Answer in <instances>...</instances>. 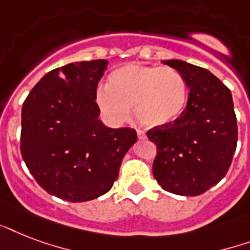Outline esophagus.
<instances>
[{"label":"esophagus","instance_id":"esophagus-1","mask_svg":"<svg viewBox=\"0 0 250 250\" xmlns=\"http://www.w3.org/2000/svg\"><path fill=\"white\" fill-rule=\"evenodd\" d=\"M137 137H139V140H145L146 139V133L144 131H141V129H137Z\"/></svg>","mask_w":250,"mask_h":250}]
</instances>
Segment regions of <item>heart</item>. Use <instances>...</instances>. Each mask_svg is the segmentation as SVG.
<instances>
[{"label":"heart","instance_id":"1","mask_svg":"<svg viewBox=\"0 0 250 250\" xmlns=\"http://www.w3.org/2000/svg\"><path fill=\"white\" fill-rule=\"evenodd\" d=\"M188 88L183 75L172 67L125 63L98 86L96 104L104 117L121 125L133 111L137 121L148 127H161L176 121L187 105Z\"/></svg>","mask_w":250,"mask_h":250}]
</instances>
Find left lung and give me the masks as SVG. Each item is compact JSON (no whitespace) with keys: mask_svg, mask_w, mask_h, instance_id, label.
Here are the masks:
<instances>
[{"mask_svg":"<svg viewBox=\"0 0 250 250\" xmlns=\"http://www.w3.org/2000/svg\"><path fill=\"white\" fill-rule=\"evenodd\" d=\"M162 63L182 74L189 93L176 121L146 133L157 145L153 175L167 192L198 196L225 178L236 150L232 94L206 68L180 60Z\"/></svg>","mask_w":250,"mask_h":250,"instance_id":"1","label":"left lung"}]
</instances>
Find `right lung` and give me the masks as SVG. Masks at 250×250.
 <instances>
[{"label": "right lung", "mask_w": 250, "mask_h": 250, "mask_svg": "<svg viewBox=\"0 0 250 250\" xmlns=\"http://www.w3.org/2000/svg\"><path fill=\"white\" fill-rule=\"evenodd\" d=\"M107 64L96 60L54 68L21 107V157L39 186L66 201L109 192L137 141L135 129L109 128L98 119L96 90Z\"/></svg>", "instance_id": "right-lung-1"}]
</instances>
